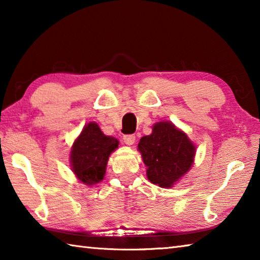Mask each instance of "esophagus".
Listing matches in <instances>:
<instances>
[{
	"instance_id": "obj_1",
	"label": "esophagus",
	"mask_w": 260,
	"mask_h": 260,
	"mask_svg": "<svg viewBox=\"0 0 260 260\" xmlns=\"http://www.w3.org/2000/svg\"><path fill=\"white\" fill-rule=\"evenodd\" d=\"M124 142L127 144V146H133V144L135 143V135H133V134L125 135Z\"/></svg>"
}]
</instances>
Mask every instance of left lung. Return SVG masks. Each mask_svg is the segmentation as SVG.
<instances>
[{"label":"left lung","instance_id":"obj_1","mask_svg":"<svg viewBox=\"0 0 260 260\" xmlns=\"http://www.w3.org/2000/svg\"><path fill=\"white\" fill-rule=\"evenodd\" d=\"M138 150L144 165L147 178L161 188H172L191 169L196 146L183 131L172 121H158L152 133L141 138Z\"/></svg>","mask_w":260,"mask_h":260}]
</instances>
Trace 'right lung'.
<instances>
[{
  "instance_id": "right-lung-1",
  "label": "right lung",
  "mask_w": 260,
  "mask_h": 260,
  "mask_svg": "<svg viewBox=\"0 0 260 260\" xmlns=\"http://www.w3.org/2000/svg\"><path fill=\"white\" fill-rule=\"evenodd\" d=\"M119 146L113 136L105 135L95 121L83 126L70 151V164L76 178L88 187L100 183L107 172L109 157Z\"/></svg>"
}]
</instances>
